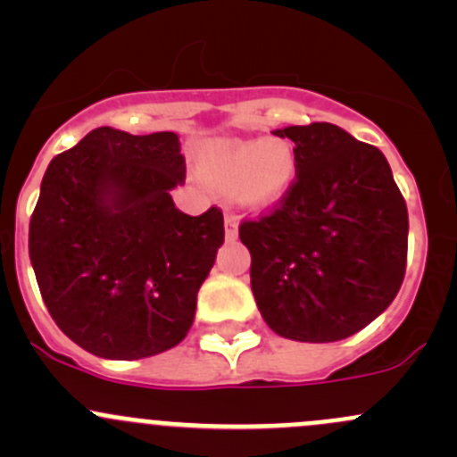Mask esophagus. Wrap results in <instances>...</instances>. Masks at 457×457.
Instances as JSON below:
<instances>
[{
    "instance_id": "1",
    "label": "esophagus",
    "mask_w": 457,
    "mask_h": 457,
    "mask_svg": "<svg viewBox=\"0 0 457 457\" xmlns=\"http://www.w3.org/2000/svg\"><path fill=\"white\" fill-rule=\"evenodd\" d=\"M238 234V216L232 212H225V237L237 238Z\"/></svg>"
}]
</instances>
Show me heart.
<instances>
[{"mask_svg": "<svg viewBox=\"0 0 457 457\" xmlns=\"http://www.w3.org/2000/svg\"><path fill=\"white\" fill-rule=\"evenodd\" d=\"M199 172L241 205L267 207L287 192L296 177V150L287 139L216 141L203 147Z\"/></svg>", "mask_w": 457, "mask_h": 457, "instance_id": "1", "label": "heart"}]
</instances>
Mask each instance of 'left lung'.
Instances as JSON below:
<instances>
[{
  "instance_id": "left-lung-1",
  "label": "left lung",
  "mask_w": 457,
  "mask_h": 457,
  "mask_svg": "<svg viewBox=\"0 0 457 457\" xmlns=\"http://www.w3.org/2000/svg\"><path fill=\"white\" fill-rule=\"evenodd\" d=\"M296 177L267 212L243 219L252 292L283 338L334 343L367 327L407 270V203L385 154L334 123L276 130Z\"/></svg>"
}]
</instances>
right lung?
Here are the masks:
<instances>
[{"instance_id":"1","label":"right lung","mask_w":457,"mask_h":457,"mask_svg":"<svg viewBox=\"0 0 457 457\" xmlns=\"http://www.w3.org/2000/svg\"><path fill=\"white\" fill-rule=\"evenodd\" d=\"M186 156L174 132L101 126L50 161L29 252L59 329L95 356L137 361L186 338L225 238L223 212L174 207Z\"/></svg>"}]
</instances>
